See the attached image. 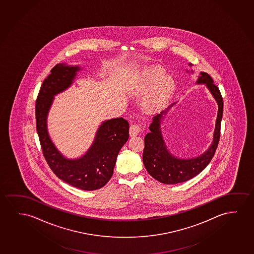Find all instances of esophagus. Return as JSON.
Segmentation results:
<instances>
[{"label": "esophagus", "mask_w": 254, "mask_h": 254, "mask_svg": "<svg viewBox=\"0 0 254 254\" xmlns=\"http://www.w3.org/2000/svg\"><path fill=\"white\" fill-rule=\"evenodd\" d=\"M142 130V126L139 124H134L129 127V136H134L138 135Z\"/></svg>", "instance_id": "obj_1"}]
</instances>
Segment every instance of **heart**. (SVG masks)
<instances>
[{
	"mask_svg": "<svg viewBox=\"0 0 254 254\" xmlns=\"http://www.w3.org/2000/svg\"><path fill=\"white\" fill-rule=\"evenodd\" d=\"M140 80L143 92L150 90L144 103L148 110H153L165 104L174 89L173 81L170 77L164 76V72L159 69L143 72Z\"/></svg>",
	"mask_w": 254,
	"mask_h": 254,
	"instance_id": "b5f03b06",
	"label": "heart"
}]
</instances>
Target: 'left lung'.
<instances>
[{
	"instance_id": "8db88e82",
	"label": "left lung",
	"mask_w": 254,
	"mask_h": 254,
	"mask_svg": "<svg viewBox=\"0 0 254 254\" xmlns=\"http://www.w3.org/2000/svg\"><path fill=\"white\" fill-rule=\"evenodd\" d=\"M191 66V64H189ZM204 83L218 104V111L215 125L213 140L211 146L204 153L194 158H179L169 151L165 145V140L161 131V120L163 115L167 113L175 104L170 105L160 114L155 116L150 124V132L144 137L143 162L147 172L152 178L166 185H174L186 182L199 174L204 170L214 156L220 137V125L223 116V98L219 89L213 83L211 75L205 72H200L196 84Z\"/></svg>"
}]
</instances>
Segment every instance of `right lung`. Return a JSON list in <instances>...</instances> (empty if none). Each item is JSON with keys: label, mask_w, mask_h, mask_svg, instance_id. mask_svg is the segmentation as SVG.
<instances>
[{"label": "right lung", "mask_w": 254, "mask_h": 254, "mask_svg": "<svg viewBox=\"0 0 254 254\" xmlns=\"http://www.w3.org/2000/svg\"><path fill=\"white\" fill-rule=\"evenodd\" d=\"M78 66L58 64L43 81L36 98V130L43 156L52 172L70 186L84 190L100 189L113 175L118 152L129 138V123L123 118L104 122L92 145L82 157L68 159L59 152L47 129V116L54 96L71 85Z\"/></svg>", "instance_id": "add662e5"}]
</instances>
